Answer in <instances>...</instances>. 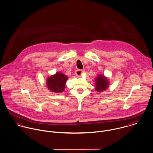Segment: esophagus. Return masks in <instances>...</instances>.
I'll use <instances>...</instances> for the list:
<instances>
[{"instance_id": "esophagus-1", "label": "esophagus", "mask_w": 153, "mask_h": 153, "mask_svg": "<svg viewBox=\"0 0 153 153\" xmlns=\"http://www.w3.org/2000/svg\"><path fill=\"white\" fill-rule=\"evenodd\" d=\"M85 71L84 70H80V69H77L76 70V74L77 76H80L82 75V74Z\"/></svg>"}]
</instances>
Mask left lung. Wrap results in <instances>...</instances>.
Segmentation results:
<instances>
[{
	"mask_svg": "<svg viewBox=\"0 0 153 153\" xmlns=\"http://www.w3.org/2000/svg\"><path fill=\"white\" fill-rule=\"evenodd\" d=\"M109 82L106 77L102 75H100L96 79L95 89L99 92L105 91L108 87Z\"/></svg>",
	"mask_w": 153,
	"mask_h": 153,
	"instance_id": "obj_1",
	"label": "left lung"
}]
</instances>
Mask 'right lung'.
<instances>
[{"instance_id": "obj_1", "label": "right lung", "mask_w": 153, "mask_h": 153, "mask_svg": "<svg viewBox=\"0 0 153 153\" xmlns=\"http://www.w3.org/2000/svg\"><path fill=\"white\" fill-rule=\"evenodd\" d=\"M68 77L61 73H56L47 79V86L53 92H62L65 86Z\"/></svg>"}]
</instances>
